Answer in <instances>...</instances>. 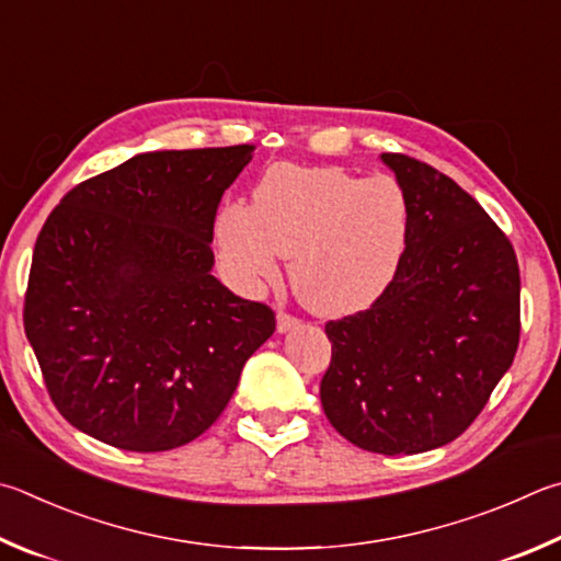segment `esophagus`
<instances>
[{
  "mask_svg": "<svg viewBox=\"0 0 561 561\" xmlns=\"http://www.w3.org/2000/svg\"><path fill=\"white\" fill-rule=\"evenodd\" d=\"M294 325H299L297 316H291V313H287V311H279V313H277V331H279V333L291 331Z\"/></svg>",
  "mask_w": 561,
  "mask_h": 561,
  "instance_id": "34e87169",
  "label": "esophagus"
}]
</instances>
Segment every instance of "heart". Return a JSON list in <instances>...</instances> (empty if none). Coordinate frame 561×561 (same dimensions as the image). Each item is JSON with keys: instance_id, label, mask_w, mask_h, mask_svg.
<instances>
[{"instance_id": "b5f03b06", "label": "heart", "mask_w": 561, "mask_h": 561, "mask_svg": "<svg viewBox=\"0 0 561 561\" xmlns=\"http://www.w3.org/2000/svg\"><path fill=\"white\" fill-rule=\"evenodd\" d=\"M407 228L404 191L390 176L272 167L250 208L228 203L220 210L216 238L242 279H272L277 257L291 260V289L304 307L345 316L368 309L392 282Z\"/></svg>"}]
</instances>
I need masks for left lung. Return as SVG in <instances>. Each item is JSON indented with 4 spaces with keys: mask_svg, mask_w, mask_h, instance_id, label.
<instances>
[{
    "mask_svg": "<svg viewBox=\"0 0 561 561\" xmlns=\"http://www.w3.org/2000/svg\"><path fill=\"white\" fill-rule=\"evenodd\" d=\"M410 208L400 267L370 309L325 323L321 404L365 451L422 454L461 436L513 365L520 267L505 232L434 167L387 151Z\"/></svg>",
    "mask_w": 561,
    "mask_h": 561,
    "instance_id": "obj_1",
    "label": "left lung"
}]
</instances>
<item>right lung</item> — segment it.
Here are the masks:
<instances>
[{"instance_id": "obj_1", "label": "right lung", "mask_w": 561, "mask_h": 561, "mask_svg": "<svg viewBox=\"0 0 561 561\" xmlns=\"http://www.w3.org/2000/svg\"><path fill=\"white\" fill-rule=\"evenodd\" d=\"M252 151H147L50 210L24 331L76 430L125 451H169L228 407L242 365L277 325L267 304L210 274L220 198Z\"/></svg>"}]
</instances>
